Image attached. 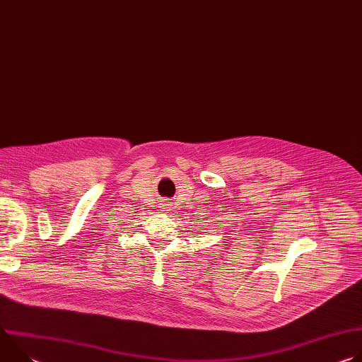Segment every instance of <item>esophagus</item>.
<instances>
[{"label": "esophagus", "instance_id": "34e87169", "mask_svg": "<svg viewBox=\"0 0 362 362\" xmlns=\"http://www.w3.org/2000/svg\"><path fill=\"white\" fill-rule=\"evenodd\" d=\"M162 206H163V209H169V202H165Z\"/></svg>", "mask_w": 362, "mask_h": 362}]
</instances>
